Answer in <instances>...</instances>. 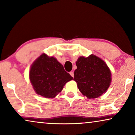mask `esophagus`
<instances>
[{
	"instance_id": "esophagus-1",
	"label": "esophagus",
	"mask_w": 135,
	"mask_h": 135,
	"mask_svg": "<svg viewBox=\"0 0 135 135\" xmlns=\"http://www.w3.org/2000/svg\"><path fill=\"white\" fill-rule=\"evenodd\" d=\"M70 74H71V75L73 77H74V72H73V71H71V72H70Z\"/></svg>"
}]
</instances>
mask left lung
I'll return each instance as SVG.
<instances>
[{
    "mask_svg": "<svg viewBox=\"0 0 135 135\" xmlns=\"http://www.w3.org/2000/svg\"><path fill=\"white\" fill-rule=\"evenodd\" d=\"M76 66L74 80L84 96L96 98L108 89L111 82V73L104 61L91 55L87 58H79Z\"/></svg>",
    "mask_w": 135,
    "mask_h": 135,
    "instance_id": "1",
    "label": "left lung"
}]
</instances>
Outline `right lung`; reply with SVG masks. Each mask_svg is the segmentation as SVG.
Here are the masks:
<instances>
[{
	"instance_id": "1",
	"label": "right lung",
	"mask_w": 135,
	"mask_h": 135,
	"mask_svg": "<svg viewBox=\"0 0 135 135\" xmlns=\"http://www.w3.org/2000/svg\"><path fill=\"white\" fill-rule=\"evenodd\" d=\"M29 79L38 95L51 98L61 91L66 83L73 77L56 58L42 54L31 66Z\"/></svg>"
}]
</instances>
